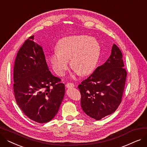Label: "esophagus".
I'll use <instances>...</instances> for the list:
<instances>
[{"label":"esophagus","instance_id":"34e87169","mask_svg":"<svg viewBox=\"0 0 147 147\" xmlns=\"http://www.w3.org/2000/svg\"><path fill=\"white\" fill-rule=\"evenodd\" d=\"M67 88H74V84L72 83H68L66 84L65 85Z\"/></svg>","mask_w":147,"mask_h":147}]
</instances>
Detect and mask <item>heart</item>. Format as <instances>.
Instances as JSON below:
<instances>
[{
  "instance_id": "b5f03b06",
  "label": "heart",
  "mask_w": 147,
  "mask_h": 147,
  "mask_svg": "<svg viewBox=\"0 0 147 147\" xmlns=\"http://www.w3.org/2000/svg\"><path fill=\"white\" fill-rule=\"evenodd\" d=\"M58 50L50 57L51 67L56 74L63 76L71 65L77 73L86 76L93 73L98 64L101 53L99 43L94 37L74 35L60 40Z\"/></svg>"
}]
</instances>
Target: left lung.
I'll use <instances>...</instances> for the list:
<instances>
[{"instance_id": "8db88e82", "label": "left lung", "mask_w": 147, "mask_h": 147, "mask_svg": "<svg viewBox=\"0 0 147 147\" xmlns=\"http://www.w3.org/2000/svg\"><path fill=\"white\" fill-rule=\"evenodd\" d=\"M124 67L122 53L114 44L109 58L78 86L82 109L88 116L99 120L117 110L126 80Z\"/></svg>"}]
</instances>
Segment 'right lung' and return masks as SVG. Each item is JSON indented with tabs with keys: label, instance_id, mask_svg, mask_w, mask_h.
<instances>
[{
	"label": "right lung",
	"instance_id": "right-lung-1",
	"mask_svg": "<svg viewBox=\"0 0 147 147\" xmlns=\"http://www.w3.org/2000/svg\"><path fill=\"white\" fill-rule=\"evenodd\" d=\"M30 37L18 52L13 67L16 102L27 116L39 123L49 122L57 114L65 85L52 74L42 46Z\"/></svg>",
	"mask_w": 147,
	"mask_h": 147
}]
</instances>
